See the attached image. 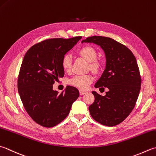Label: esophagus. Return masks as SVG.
<instances>
[{"label": "esophagus", "mask_w": 156, "mask_h": 156, "mask_svg": "<svg viewBox=\"0 0 156 156\" xmlns=\"http://www.w3.org/2000/svg\"><path fill=\"white\" fill-rule=\"evenodd\" d=\"M79 92H80V95H83V94H84L85 93H87V91H84V90H80V91H79Z\"/></svg>", "instance_id": "esophagus-1"}]
</instances>
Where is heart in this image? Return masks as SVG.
I'll return each mask as SVG.
<instances>
[{
  "mask_svg": "<svg viewBox=\"0 0 156 156\" xmlns=\"http://www.w3.org/2000/svg\"><path fill=\"white\" fill-rule=\"evenodd\" d=\"M78 53L85 59L90 62V68L93 71L97 72L101 68V63L96 60L97 53L95 48L90 46H84L78 51ZM72 57L69 55H65L62 58V66L65 71H69L71 68ZM93 80V76L91 74H82L75 76L69 80L71 85L80 89H86Z\"/></svg>",
  "mask_w": 156,
  "mask_h": 156,
  "instance_id": "heart-1",
  "label": "heart"
}]
</instances>
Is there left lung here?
I'll list each match as a JSON object with an SVG mask.
<instances>
[{"label":"left lung","instance_id":"1","mask_svg":"<svg viewBox=\"0 0 156 156\" xmlns=\"http://www.w3.org/2000/svg\"><path fill=\"white\" fill-rule=\"evenodd\" d=\"M82 42L99 45L106 57V68L94 87L104 89V86L108 91L105 96L93 91L90 115L105 126H115L129 116L138 99L141 78L136 58L129 48L111 38L94 36Z\"/></svg>","mask_w":156,"mask_h":156}]
</instances>
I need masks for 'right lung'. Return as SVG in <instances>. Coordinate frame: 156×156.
<instances>
[{
    "label": "right lung",
    "instance_id": "1",
    "mask_svg": "<svg viewBox=\"0 0 156 156\" xmlns=\"http://www.w3.org/2000/svg\"><path fill=\"white\" fill-rule=\"evenodd\" d=\"M81 38L46 39L33 45L23 57L18 75V93L30 118L42 126L51 128L62 122L78 98L76 88L68 86L59 93L53 90V84L64 76L63 57Z\"/></svg>",
    "mask_w": 156,
    "mask_h": 156
}]
</instances>
